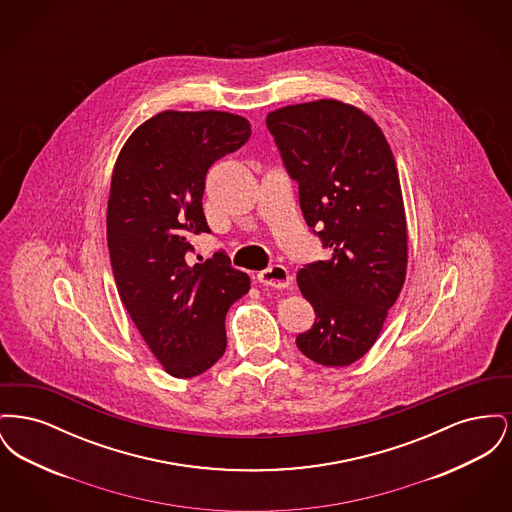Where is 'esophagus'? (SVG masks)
Here are the masks:
<instances>
[{
	"label": "esophagus",
	"mask_w": 512,
	"mask_h": 512,
	"mask_svg": "<svg viewBox=\"0 0 512 512\" xmlns=\"http://www.w3.org/2000/svg\"><path fill=\"white\" fill-rule=\"evenodd\" d=\"M257 280L268 286V288H276V290H282V288H288L292 284V276L288 272V268L282 267V265H272V267L265 268L257 274Z\"/></svg>",
	"instance_id": "34e87169"
}]
</instances>
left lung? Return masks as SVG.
Here are the masks:
<instances>
[{
    "label": "left lung",
    "instance_id": "1",
    "mask_svg": "<svg viewBox=\"0 0 512 512\" xmlns=\"http://www.w3.org/2000/svg\"><path fill=\"white\" fill-rule=\"evenodd\" d=\"M267 128L299 186L305 222L332 251L297 272L317 318L295 343L318 365H351L378 340L407 272V220L390 144L361 109L336 99L276 109Z\"/></svg>",
    "mask_w": 512,
    "mask_h": 512
}]
</instances>
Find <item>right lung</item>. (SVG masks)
I'll return each instance as SVG.
<instances>
[{"mask_svg": "<svg viewBox=\"0 0 512 512\" xmlns=\"http://www.w3.org/2000/svg\"><path fill=\"white\" fill-rule=\"evenodd\" d=\"M251 124L224 111H163L122 146L107 203V245L122 303L174 378H194L226 349L224 318L249 276L217 251L194 261L190 238L211 232L205 176L244 146Z\"/></svg>", "mask_w": 512, "mask_h": 512, "instance_id": "add662e5", "label": "right lung"}]
</instances>
